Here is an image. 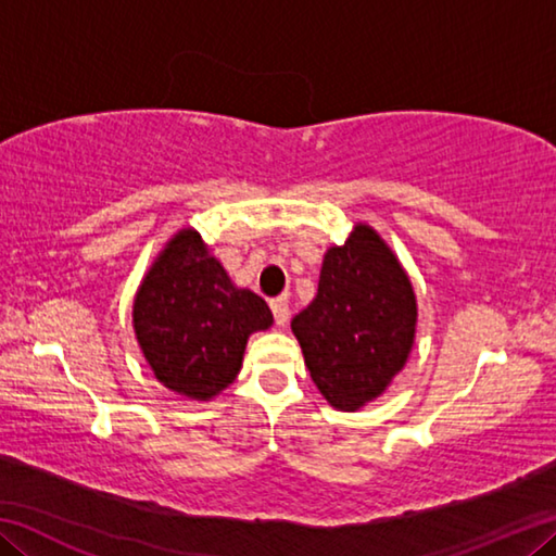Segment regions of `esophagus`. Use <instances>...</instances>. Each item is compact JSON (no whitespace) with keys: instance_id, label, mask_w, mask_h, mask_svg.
Wrapping results in <instances>:
<instances>
[{"instance_id":"esophagus-1","label":"esophagus","mask_w":556,"mask_h":556,"mask_svg":"<svg viewBox=\"0 0 556 556\" xmlns=\"http://www.w3.org/2000/svg\"><path fill=\"white\" fill-rule=\"evenodd\" d=\"M269 306H271V314H275L277 326H287L289 324V301L285 296H277L269 301Z\"/></svg>"}]
</instances>
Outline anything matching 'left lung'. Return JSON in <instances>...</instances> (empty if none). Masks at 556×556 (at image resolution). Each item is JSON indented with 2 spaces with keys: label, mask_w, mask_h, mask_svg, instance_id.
Listing matches in <instances>:
<instances>
[{
  "label": "left lung",
  "mask_w": 556,
  "mask_h": 556,
  "mask_svg": "<svg viewBox=\"0 0 556 556\" xmlns=\"http://www.w3.org/2000/svg\"><path fill=\"white\" fill-rule=\"evenodd\" d=\"M417 294L394 250L368 223L324 255L318 291L291 331L333 409L357 412L400 375L417 336Z\"/></svg>",
  "instance_id": "8db88e82"
}]
</instances>
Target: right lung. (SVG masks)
Instances as JSON below:
<instances>
[{
  "label": "right lung",
  "mask_w": 556,
  "mask_h": 556,
  "mask_svg": "<svg viewBox=\"0 0 556 556\" xmlns=\"http://www.w3.org/2000/svg\"><path fill=\"white\" fill-rule=\"evenodd\" d=\"M271 324L267 301L235 285L193 228L164 242L131 304L154 378L195 402H211L238 378L248 338Z\"/></svg>",
  "instance_id": "1"
}]
</instances>
